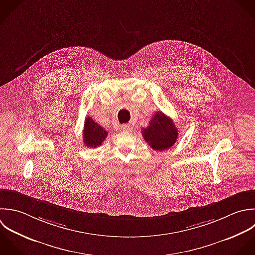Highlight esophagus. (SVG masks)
<instances>
[{
    "label": "esophagus",
    "instance_id": "obj_1",
    "mask_svg": "<svg viewBox=\"0 0 255 255\" xmlns=\"http://www.w3.org/2000/svg\"><path fill=\"white\" fill-rule=\"evenodd\" d=\"M121 129L123 131H126V132H129V131H132V127L130 125H122L121 126Z\"/></svg>",
    "mask_w": 255,
    "mask_h": 255
}]
</instances>
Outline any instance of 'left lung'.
<instances>
[{"instance_id": "obj_1", "label": "left lung", "mask_w": 255, "mask_h": 255, "mask_svg": "<svg viewBox=\"0 0 255 255\" xmlns=\"http://www.w3.org/2000/svg\"><path fill=\"white\" fill-rule=\"evenodd\" d=\"M178 133L173 120L163 112H156L150 119L149 126L142 130L144 140L156 151L171 148L177 141Z\"/></svg>"}]
</instances>
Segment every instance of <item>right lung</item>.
<instances>
[{"instance_id":"obj_1","label":"right lung","mask_w":255,"mask_h":255,"mask_svg":"<svg viewBox=\"0 0 255 255\" xmlns=\"http://www.w3.org/2000/svg\"><path fill=\"white\" fill-rule=\"evenodd\" d=\"M107 135V131L103 127L99 126L95 121H93L92 118L87 117L85 119L83 129V142L86 147H99L106 139Z\"/></svg>"}]
</instances>
